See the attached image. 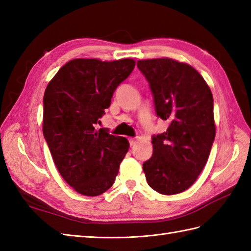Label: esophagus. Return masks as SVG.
<instances>
[{"label": "esophagus", "instance_id": "34e87169", "mask_svg": "<svg viewBox=\"0 0 251 251\" xmlns=\"http://www.w3.org/2000/svg\"><path fill=\"white\" fill-rule=\"evenodd\" d=\"M129 145H130V147H134L135 145H136V139H134V138H129Z\"/></svg>", "mask_w": 251, "mask_h": 251}]
</instances>
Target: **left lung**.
Instances as JSON below:
<instances>
[{
  "label": "left lung",
  "instance_id": "left-lung-1",
  "mask_svg": "<svg viewBox=\"0 0 251 251\" xmlns=\"http://www.w3.org/2000/svg\"><path fill=\"white\" fill-rule=\"evenodd\" d=\"M150 84L156 115L169 122L152 137L153 154L143 163L148 184L164 195L193 184L205 167L216 136L214 98L193 67L169 58L138 60Z\"/></svg>",
  "mask_w": 251,
  "mask_h": 251
}]
</instances>
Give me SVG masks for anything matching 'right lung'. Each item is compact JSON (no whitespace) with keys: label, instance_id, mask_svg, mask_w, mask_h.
<instances>
[{"label":"right lung","instance_id":"add662e5","mask_svg":"<svg viewBox=\"0 0 251 251\" xmlns=\"http://www.w3.org/2000/svg\"><path fill=\"white\" fill-rule=\"evenodd\" d=\"M134 59H73L45 90L43 134L58 172L77 193L97 196L114 183L128 151L124 137L94 125L111 104L116 87L129 76Z\"/></svg>","mask_w":251,"mask_h":251}]
</instances>
